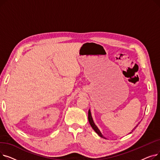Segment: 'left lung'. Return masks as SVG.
Here are the masks:
<instances>
[{"instance_id": "left-lung-1", "label": "left lung", "mask_w": 160, "mask_h": 160, "mask_svg": "<svg viewBox=\"0 0 160 160\" xmlns=\"http://www.w3.org/2000/svg\"><path fill=\"white\" fill-rule=\"evenodd\" d=\"M88 120H89V124H90V125L91 126L92 128H93V129L95 131V132L98 134V135L99 136H100L101 138H104V137L102 136V134L101 133V132H100V131L99 130V129L98 128V127H97V126L95 125V124L94 123L93 120V118H92V116H91V113L90 110H89V111H88ZM138 125H136V127L134 128L133 130H135V128L138 127ZM133 130H132V132L133 131Z\"/></svg>"}]
</instances>
